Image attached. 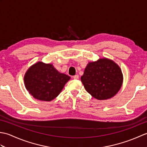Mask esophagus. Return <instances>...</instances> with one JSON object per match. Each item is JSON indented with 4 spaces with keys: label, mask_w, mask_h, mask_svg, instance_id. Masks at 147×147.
I'll use <instances>...</instances> for the list:
<instances>
[{
    "label": "esophagus",
    "mask_w": 147,
    "mask_h": 147,
    "mask_svg": "<svg viewBox=\"0 0 147 147\" xmlns=\"http://www.w3.org/2000/svg\"><path fill=\"white\" fill-rule=\"evenodd\" d=\"M78 78H79V76L78 75V74H76V75H74V76H73V79L77 80V79H78Z\"/></svg>",
    "instance_id": "esophagus-1"
}]
</instances>
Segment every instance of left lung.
Returning <instances> with one entry per match:
<instances>
[{
    "instance_id": "8db88e82",
    "label": "left lung",
    "mask_w": 147,
    "mask_h": 147,
    "mask_svg": "<svg viewBox=\"0 0 147 147\" xmlns=\"http://www.w3.org/2000/svg\"><path fill=\"white\" fill-rule=\"evenodd\" d=\"M81 80L87 92L92 96L106 100L112 98L120 90L123 74L115 62L100 59L87 65Z\"/></svg>"
}]
</instances>
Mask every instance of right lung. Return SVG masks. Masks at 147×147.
Returning <instances> with one entry per match:
<instances>
[{
	"label": "right lung",
	"instance_id": "1",
	"mask_svg": "<svg viewBox=\"0 0 147 147\" xmlns=\"http://www.w3.org/2000/svg\"><path fill=\"white\" fill-rule=\"evenodd\" d=\"M69 79L52 64L38 62L28 69L24 81L26 90L34 98L49 102L57 97Z\"/></svg>",
	"mask_w": 147,
	"mask_h": 147
}]
</instances>
